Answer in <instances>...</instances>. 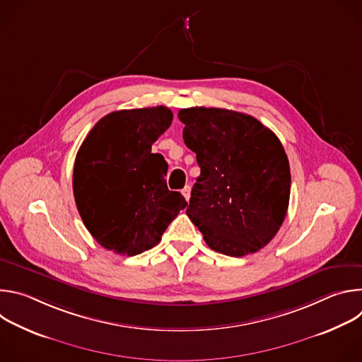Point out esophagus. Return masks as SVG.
I'll list each match as a JSON object with an SVG mask.
<instances>
[{"mask_svg":"<svg viewBox=\"0 0 362 362\" xmlns=\"http://www.w3.org/2000/svg\"><path fill=\"white\" fill-rule=\"evenodd\" d=\"M182 194H183L185 199L189 202V199H190V186H185V187L182 189Z\"/></svg>","mask_w":362,"mask_h":362,"instance_id":"obj_1","label":"esophagus"}]
</instances>
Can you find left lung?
<instances>
[{
    "label": "left lung",
    "instance_id": "obj_1",
    "mask_svg": "<svg viewBox=\"0 0 362 362\" xmlns=\"http://www.w3.org/2000/svg\"><path fill=\"white\" fill-rule=\"evenodd\" d=\"M177 116L200 168L189 219L223 255L240 257L267 246L284 223L291 193L289 162L276 134L226 109L192 107Z\"/></svg>",
    "mask_w": 362,
    "mask_h": 362
}]
</instances>
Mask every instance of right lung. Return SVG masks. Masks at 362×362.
<instances>
[{"label": "right lung", "instance_id": "right-lung-1", "mask_svg": "<svg viewBox=\"0 0 362 362\" xmlns=\"http://www.w3.org/2000/svg\"><path fill=\"white\" fill-rule=\"evenodd\" d=\"M165 107L113 112L81 143L73 172L78 214L91 236L109 250L133 256L156 246L187 206L166 185L168 163L151 144L172 124Z\"/></svg>", "mask_w": 362, "mask_h": 362}]
</instances>
